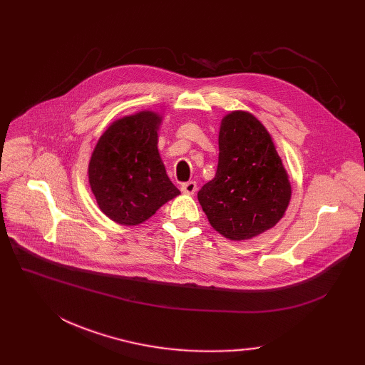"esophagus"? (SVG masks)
I'll list each match as a JSON object with an SVG mask.
<instances>
[{
    "label": "esophagus",
    "mask_w": 365,
    "mask_h": 365,
    "mask_svg": "<svg viewBox=\"0 0 365 365\" xmlns=\"http://www.w3.org/2000/svg\"><path fill=\"white\" fill-rule=\"evenodd\" d=\"M180 187L185 194H195L197 192V182H194V180L185 182V183H182Z\"/></svg>",
    "instance_id": "esophagus-1"
}]
</instances>
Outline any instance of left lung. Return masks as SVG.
<instances>
[{"instance_id":"1","label":"left lung","mask_w":365,"mask_h":365,"mask_svg":"<svg viewBox=\"0 0 365 365\" xmlns=\"http://www.w3.org/2000/svg\"><path fill=\"white\" fill-rule=\"evenodd\" d=\"M292 186L269 133L248 112L222 120L216 176L198 190L208 222L241 241L275 226L290 202Z\"/></svg>"}]
</instances>
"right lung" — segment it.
I'll return each mask as SVG.
<instances>
[{
    "label": "right lung",
    "mask_w": 365,
    "mask_h": 365,
    "mask_svg": "<svg viewBox=\"0 0 365 365\" xmlns=\"http://www.w3.org/2000/svg\"><path fill=\"white\" fill-rule=\"evenodd\" d=\"M153 112L115 121L102 134L88 164V180L102 212L121 225L148 220L180 190L168 179L160 158Z\"/></svg>",
    "instance_id": "obj_1"
}]
</instances>
